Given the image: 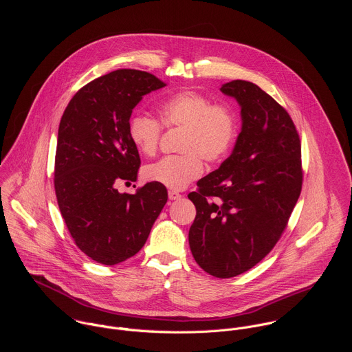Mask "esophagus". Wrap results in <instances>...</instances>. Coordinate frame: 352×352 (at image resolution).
<instances>
[{"instance_id":"esophagus-1","label":"esophagus","mask_w":352,"mask_h":352,"mask_svg":"<svg viewBox=\"0 0 352 352\" xmlns=\"http://www.w3.org/2000/svg\"><path fill=\"white\" fill-rule=\"evenodd\" d=\"M168 197H170V200H177V199H181L182 195L179 192H177V190H170L168 192Z\"/></svg>"}]
</instances>
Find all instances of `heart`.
Listing matches in <instances>:
<instances>
[{
	"mask_svg": "<svg viewBox=\"0 0 352 352\" xmlns=\"http://www.w3.org/2000/svg\"><path fill=\"white\" fill-rule=\"evenodd\" d=\"M160 120L136 113L128 124L131 142L143 155L152 156L159 147L163 125L182 128L178 148L181 155L166 156L143 170L147 181L170 189H184L204 173V162H221L231 150L238 133V117L226 103H214L193 90L173 94L159 109Z\"/></svg>",
	"mask_w": 352,
	"mask_h": 352,
	"instance_id": "obj_1",
	"label": "heart"
}]
</instances>
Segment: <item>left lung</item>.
Instances as JSON below:
<instances>
[{
	"instance_id": "1",
	"label": "left lung",
	"mask_w": 352,
	"mask_h": 352,
	"mask_svg": "<svg viewBox=\"0 0 352 352\" xmlns=\"http://www.w3.org/2000/svg\"><path fill=\"white\" fill-rule=\"evenodd\" d=\"M221 91L241 106L231 156L197 181L189 246L210 276L230 278L258 265L287 228L302 189L300 139L287 113L259 86L231 80Z\"/></svg>"
}]
</instances>
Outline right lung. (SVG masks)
Instances as JSON below:
<instances>
[{
  "mask_svg": "<svg viewBox=\"0 0 352 352\" xmlns=\"http://www.w3.org/2000/svg\"><path fill=\"white\" fill-rule=\"evenodd\" d=\"M155 75L117 69L71 98L60 122L54 189L76 246L97 263L113 266L136 255L167 204L166 186L147 182L135 195L120 193L136 181L140 159L128 135L142 96L164 87Z\"/></svg>",
  "mask_w": 352,
  "mask_h": 352,
  "instance_id": "add662e5",
  "label": "right lung"
}]
</instances>
